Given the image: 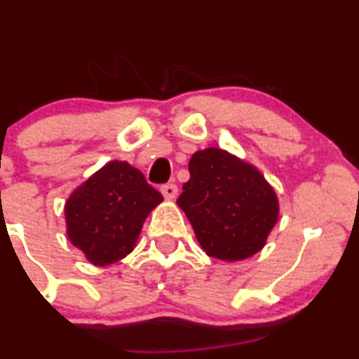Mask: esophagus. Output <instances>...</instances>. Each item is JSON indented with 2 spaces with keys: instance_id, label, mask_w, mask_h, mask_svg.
Masks as SVG:
<instances>
[{
  "instance_id": "esophagus-1",
  "label": "esophagus",
  "mask_w": 359,
  "mask_h": 359,
  "mask_svg": "<svg viewBox=\"0 0 359 359\" xmlns=\"http://www.w3.org/2000/svg\"><path fill=\"white\" fill-rule=\"evenodd\" d=\"M160 191H162L165 199H174V197L177 196V185L175 184H165V185H162V187H160Z\"/></svg>"
}]
</instances>
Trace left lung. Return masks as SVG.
<instances>
[{"mask_svg": "<svg viewBox=\"0 0 359 359\" xmlns=\"http://www.w3.org/2000/svg\"><path fill=\"white\" fill-rule=\"evenodd\" d=\"M189 172L177 204L205 253L224 262L258 253L278 221L277 194L262 172L214 147L196 151Z\"/></svg>", "mask_w": 359, "mask_h": 359, "instance_id": "1", "label": "left lung"}]
</instances>
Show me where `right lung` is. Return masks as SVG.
Wrapping results in <instances>:
<instances>
[{
	"instance_id": "obj_1",
	"label": "right lung",
	"mask_w": 359,
	"mask_h": 359,
	"mask_svg": "<svg viewBox=\"0 0 359 359\" xmlns=\"http://www.w3.org/2000/svg\"><path fill=\"white\" fill-rule=\"evenodd\" d=\"M162 201L138 168L108 162L65 203L69 241L93 265L116 263L133 251L147 216Z\"/></svg>"
}]
</instances>
